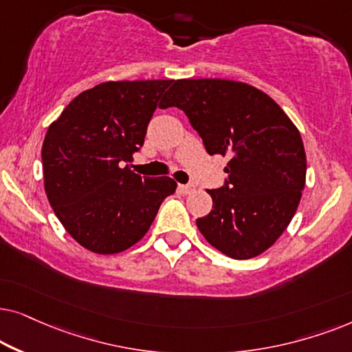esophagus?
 <instances>
[{"label":"esophagus","mask_w":352,"mask_h":352,"mask_svg":"<svg viewBox=\"0 0 352 352\" xmlns=\"http://www.w3.org/2000/svg\"><path fill=\"white\" fill-rule=\"evenodd\" d=\"M179 188H180V191H182V193H184V195H190L191 191L196 190V186L190 184V185H179Z\"/></svg>","instance_id":"esophagus-1"}]
</instances>
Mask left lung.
<instances>
[{
  "label": "left lung",
  "instance_id": "obj_1",
  "mask_svg": "<svg viewBox=\"0 0 352 352\" xmlns=\"http://www.w3.org/2000/svg\"><path fill=\"white\" fill-rule=\"evenodd\" d=\"M179 107L210 156H227L225 185L209 190L212 210L196 220L215 250L251 259L287 230L306 185L296 125L269 95L222 78L173 80L161 104Z\"/></svg>",
  "mask_w": 352,
  "mask_h": 352
}]
</instances>
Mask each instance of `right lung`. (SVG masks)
Returning <instances> with one entry per match:
<instances>
[{
  "mask_svg": "<svg viewBox=\"0 0 352 352\" xmlns=\"http://www.w3.org/2000/svg\"><path fill=\"white\" fill-rule=\"evenodd\" d=\"M173 80L104 82L75 96L41 148L45 191L70 236L96 254H117L146 235L170 177H142L124 162L144 143L153 112Z\"/></svg>",
  "mask_w": 352,
  "mask_h": 352,
  "instance_id": "add662e5",
  "label": "right lung"
}]
</instances>
